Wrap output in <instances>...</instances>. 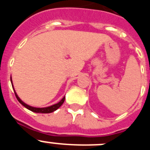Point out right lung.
<instances>
[{
    "instance_id": "1",
    "label": "right lung",
    "mask_w": 150,
    "mask_h": 150,
    "mask_svg": "<svg viewBox=\"0 0 150 150\" xmlns=\"http://www.w3.org/2000/svg\"><path fill=\"white\" fill-rule=\"evenodd\" d=\"M10 80L12 81L11 77H10ZM12 84H13V83H12ZM12 86H13V85H12ZM13 89H14V88H13ZM14 92H15V95H16V97L17 100H18V102H19L21 104H22L24 107H26V108H27V109H28L29 110L32 111V112H40V113H50V112H54V111L56 110L57 109H59V107H60L63 104L64 101V99H65V96H64L63 98H62V100L59 102V103H57V104H54V105H52V106H50V107H43V108H38V107H30V106L26 104L25 103H24V102L22 101V100H21L19 98H18V95H17V94H16V91H14Z\"/></svg>"
}]
</instances>
